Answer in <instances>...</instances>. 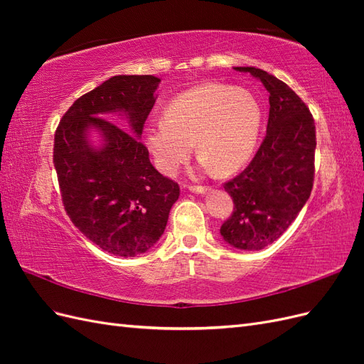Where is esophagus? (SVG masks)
I'll list each match as a JSON object with an SVG mask.
<instances>
[{
  "label": "esophagus",
  "mask_w": 364,
  "mask_h": 364,
  "mask_svg": "<svg viewBox=\"0 0 364 364\" xmlns=\"http://www.w3.org/2000/svg\"><path fill=\"white\" fill-rule=\"evenodd\" d=\"M191 193H196V194H206L209 191V186H199V185H191L188 186Z\"/></svg>",
  "instance_id": "obj_1"
}]
</instances>
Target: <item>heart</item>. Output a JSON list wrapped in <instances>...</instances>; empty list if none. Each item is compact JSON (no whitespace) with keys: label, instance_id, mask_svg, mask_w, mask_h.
Segmentation results:
<instances>
[{"label":"heart","instance_id":"b5f03b06","mask_svg":"<svg viewBox=\"0 0 364 364\" xmlns=\"http://www.w3.org/2000/svg\"><path fill=\"white\" fill-rule=\"evenodd\" d=\"M259 127L261 107L250 92L206 83L174 97L164 118L147 126L144 142L165 176H173L190 158L194 141L205 171L230 174L250 159Z\"/></svg>","mask_w":364,"mask_h":364}]
</instances>
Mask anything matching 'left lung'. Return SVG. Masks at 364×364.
I'll return each mask as SVG.
<instances>
[{
	"label": "left lung",
	"instance_id": "obj_1",
	"mask_svg": "<svg viewBox=\"0 0 364 364\" xmlns=\"http://www.w3.org/2000/svg\"><path fill=\"white\" fill-rule=\"evenodd\" d=\"M234 70L264 85L270 111L257 155L245 171L225 183L234 213L220 234L235 249L261 250L289 229L311 194L316 126L310 109L277 77L253 67Z\"/></svg>",
	"mask_w": 364,
	"mask_h": 364
}]
</instances>
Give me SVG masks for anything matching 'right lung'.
Masks as SVG:
<instances>
[{"label":"right lung","instance_id":"add662e5","mask_svg":"<svg viewBox=\"0 0 364 364\" xmlns=\"http://www.w3.org/2000/svg\"><path fill=\"white\" fill-rule=\"evenodd\" d=\"M155 75H114L73 103L54 135L53 162L74 226L102 250L136 257L158 243L179 185L139 141L156 102ZM118 114L125 129L105 119ZM95 131L98 143L90 139Z\"/></svg>","mask_w":364,"mask_h":364}]
</instances>
